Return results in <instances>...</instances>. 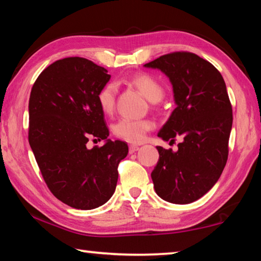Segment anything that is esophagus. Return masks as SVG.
<instances>
[{"label":"esophagus","mask_w":261,"mask_h":261,"mask_svg":"<svg viewBox=\"0 0 261 261\" xmlns=\"http://www.w3.org/2000/svg\"><path fill=\"white\" fill-rule=\"evenodd\" d=\"M139 149V146L138 145H130L129 146V151H130V153H135V152H137Z\"/></svg>","instance_id":"esophagus-1"}]
</instances>
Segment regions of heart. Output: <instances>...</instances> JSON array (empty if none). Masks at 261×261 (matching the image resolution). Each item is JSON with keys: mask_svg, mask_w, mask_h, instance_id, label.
Here are the masks:
<instances>
[{"mask_svg": "<svg viewBox=\"0 0 261 261\" xmlns=\"http://www.w3.org/2000/svg\"><path fill=\"white\" fill-rule=\"evenodd\" d=\"M127 83L135 86L141 94L152 102L161 100L163 96V87L151 74L140 72L134 74L127 79ZM98 103L100 109L106 115L114 113L116 105V86L114 84H107L98 93ZM153 122L147 118L132 120V118H121L113 126L114 135L132 144L141 143L148 131L153 129Z\"/></svg>", "mask_w": 261, "mask_h": 261, "instance_id": "obj_1", "label": "heart"}]
</instances>
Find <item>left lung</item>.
I'll return each mask as SVG.
<instances>
[{
  "label": "left lung",
  "instance_id": "8db88e82",
  "mask_svg": "<svg viewBox=\"0 0 261 261\" xmlns=\"http://www.w3.org/2000/svg\"><path fill=\"white\" fill-rule=\"evenodd\" d=\"M144 67L161 70L173 85L176 108L158 136L170 143L183 139L176 152L156 146L154 189L171 204H190L214 187L228 160L232 108L226 83L213 64L189 51L162 55Z\"/></svg>",
  "mask_w": 261,
  "mask_h": 261
}]
</instances>
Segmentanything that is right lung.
Instances as JSON below:
<instances>
[{"label":"right lung","instance_id":"1","mask_svg":"<svg viewBox=\"0 0 261 261\" xmlns=\"http://www.w3.org/2000/svg\"><path fill=\"white\" fill-rule=\"evenodd\" d=\"M110 74L84 57H67L39 74L29 101V143L51 193L77 210H93L115 192L127 144L107 139L98 93ZM95 136L103 147H86Z\"/></svg>","mask_w":261,"mask_h":261}]
</instances>
